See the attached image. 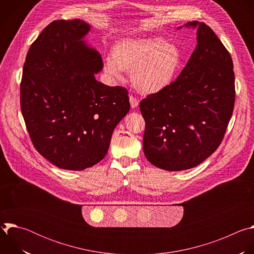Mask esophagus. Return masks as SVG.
Segmentation results:
<instances>
[{
	"mask_svg": "<svg viewBox=\"0 0 254 254\" xmlns=\"http://www.w3.org/2000/svg\"><path fill=\"white\" fill-rule=\"evenodd\" d=\"M129 102H130V105L132 108H134L138 105V99L135 98L133 95H129Z\"/></svg>",
	"mask_w": 254,
	"mask_h": 254,
	"instance_id": "34e87169",
	"label": "esophagus"
}]
</instances>
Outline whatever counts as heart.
Instances as JSON below:
<instances>
[{
  "mask_svg": "<svg viewBox=\"0 0 254 254\" xmlns=\"http://www.w3.org/2000/svg\"><path fill=\"white\" fill-rule=\"evenodd\" d=\"M179 47L160 37L125 38L104 58L103 68L114 78H122L129 70L133 86L141 93H157L173 80L181 64Z\"/></svg>",
  "mask_w": 254,
  "mask_h": 254,
  "instance_id": "b5f03b06",
  "label": "heart"
}]
</instances>
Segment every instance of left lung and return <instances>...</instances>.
<instances>
[{"instance_id":"1","label":"left lung","mask_w":254,"mask_h":254,"mask_svg":"<svg viewBox=\"0 0 254 254\" xmlns=\"http://www.w3.org/2000/svg\"><path fill=\"white\" fill-rule=\"evenodd\" d=\"M196 49L180 75L139 103L146 122L143 153L167 171L194 168L213 154L226 132L235 102L230 53L205 23L197 21Z\"/></svg>"}]
</instances>
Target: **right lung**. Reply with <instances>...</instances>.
I'll list each match as a JSON object with an SVG mask.
<instances>
[{"mask_svg":"<svg viewBox=\"0 0 254 254\" xmlns=\"http://www.w3.org/2000/svg\"><path fill=\"white\" fill-rule=\"evenodd\" d=\"M89 25L80 19L50 23L26 56L20 105L33 146L65 170L100 162L113 131L128 113V91L95 80L100 54L81 39Z\"/></svg>","mask_w":254,"mask_h":254,"instance_id":"right-lung-1","label":"right lung"}]
</instances>
